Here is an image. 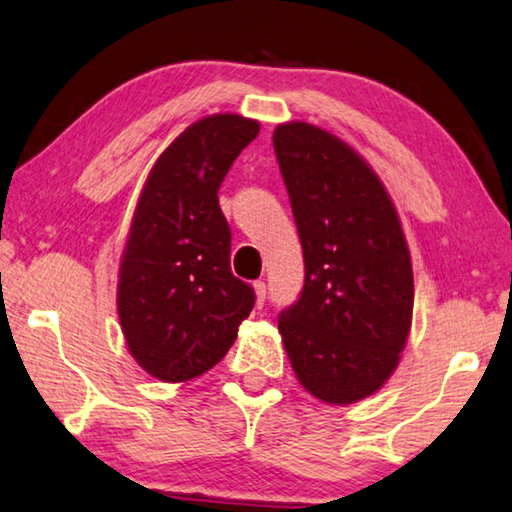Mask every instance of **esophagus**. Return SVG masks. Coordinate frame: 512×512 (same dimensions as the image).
I'll return each mask as SVG.
<instances>
[{"label":"esophagus","mask_w":512,"mask_h":512,"mask_svg":"<svg viewBox=\"0 0 512 512\" xmlns=\"http://www.w3.org/2000/svg\"><path fill=\"white\" fill-rule=\"evenodd\" d=\"M253 287H255V305L262 307L266 303V285L262 280H257Z\"/></svg>","instance_id":"1"}]
</instances>
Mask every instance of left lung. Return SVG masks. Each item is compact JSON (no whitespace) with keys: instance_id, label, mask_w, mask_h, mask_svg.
I'll return each mask as SVG.
<instances>
[{"instance_id":"8db88e82","label":"left lung","mask_w":512,"mask_h":512,"mask_svg":"<svg viewBox=\"0 0 512 512\" xmlns=\"http://www.w3.org/2000/svg\"><path fill=\"white\" fill-rule=\"evenodd\" d=\"M305 259L278 330L298 383L323 403L367 399L399 367L415 305L410 250L383 182L351 145L310 123L273 132Z\"/></svg>"}]
</instances>
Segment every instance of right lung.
Instances as JSON below:
<instances>
[{
	"mask_svg": "<svg viewBox=\"0 0 512 512\" xmlns=\"http://www.w3.org/2000/svg\"><path fill=\"white\" fill-rule=\"evenodd\" d=\"M257 120L214 113L154 161L118 271V319L143 371L184 383L223 360L255 291L230 271V225L218 189Z\"/></svg>",
	"mask_w": 512,
	"mask_h": 512,
	"instance_id": "1",
	"label": "right lung"
}]
</instances>
